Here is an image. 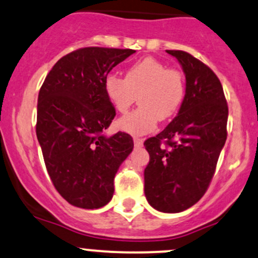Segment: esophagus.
Masks as SVG:
<instances>
[{"instance_id":"obj_1","label":"esophagus","mask_w":258,"mask_h":258,"mask_svg":"<svg viewBox=\"0 0 258 258\" xmlns=\"http://www.w3.org/2000/svg\"><path fill=\"white\" fill-rule=\"evenodd\" d=\"M134 145L137 146V148H140V146H143V143H144V140L143 139H140V138H138V137H134Z\"/></svg>"}]
</instances>
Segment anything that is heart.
Segmentation results:
<instances>
[{"instance_id":"heart-1","label":"heart","mask_w":258,"mask_h":258,"mask_svg":"<svg viewBox=\"0 0 258 258\" xmlns=\"http://www.w3.org/2000/svg\"><path fill=\"white\" fill-rule=\"evenodd\" d=\"M104 92L119 113H125L139 95V108L118 120V128L130 134H146L157 121L174 117L185 97L184 75L165 62L145 57L130 65L125 79L117 74L104 77Z\"/></svg>"}]
</instances>
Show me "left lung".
<instances>
[{"instance_id":"8db88e82","label":"left lung","mask_w":258,"mask_h":258,"mask_svg":"<svg viewBox=\"0 0 258 258\" xmlns=\"http://www.w3.org/2000/svg\"><path fill=\"white\" fill-rule=\"evenodd\" d=\"M166 51L183 69L185 97L177 117L144 143L150 155L144 190L156 210L179 213L195 206L209 187L228 137L229 109L212 69L185 51Z\"/></svg>"}]
</instances>
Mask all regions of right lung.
<instances>
[{"label": "right lung", "mask_w": 258, "mask_h": 258, "mask_svg": "<svg viewBox=\"0 0 258 258\" xmlns=\"http://www.w3.org/2000/svg\"><path fill=\"white\" fill-rule=\"evenodd\" d=\"M134 52L81 48L62 56L41 85L37 138L52 184L75 207L106 206L114 193L119 166L134 148L126 133L103 134L115 117L104 77Z\"/></svg>", "instance_id": "obj_1"}]
</instances>
